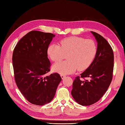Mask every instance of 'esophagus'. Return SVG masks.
<instances>
[{"mask_svg": "<svg viewBox=\"0 0 125 125\" xmlns=\"http://www.w3.org/2000/svg\"><path fill=\"white\" fill-rule=\"evenodd\" d=\"M61 77L62 79H64L65 77H66V75H64V74H61Z\"/></svg>", "mask_w": 125, "mask_h": 125, "instance_id": "esophagus-1", "label": "esophagus"}]
</instances>
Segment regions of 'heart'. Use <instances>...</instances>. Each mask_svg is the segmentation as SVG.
Returning <instances> with one entry per match:
<instances>
[{
	"instance_id": "b5f03b06",
	"label": "heart",
	"mask_w": 125,
	"mask_h": 125,
	"mask_svg": "<svg viewBox=\"0 0 125 125\" xmlns=\"http://www.w3.org/2000/svg\"><path fill=\"white\" fill-rule=\"evenodd\" d=\"M97 50L96 43L92 39L72 36L62 39L60 46L54 43L49 44L47 53L55 62L64 58L66 55L67 60L55 63L52 69L60 74H67L77 69L82 71L88 68L96 57Z\"/></svg>"
}]
</instances>
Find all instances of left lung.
<instances>
[{"mask_svg": "<svg viewBox=\"0 0 125 125\" xmlns=\"http://www.w3.org/2000/svg\"><path fill=\"white\" fill-rule=\"evenodd\" d=\"M97 42V50L92 64L75 78L71 94L82 106H90L100 100L108 88L113 76L114 56L110 44L101 35L91 31ZM86 78V80L83 79Z\"/></svg>", "mask_w": 125, "mask_h": 125, "instance_id": "obj_1", "label": "left lung"}]
</instances>
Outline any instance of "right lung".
Listing matches in <instances>:
<instances>
[{
    "mask_svg": "<svg viewBox=\"0 0 125 125\" xmlns=\"http://www.w3.org/2000/svg\"><path fill=\"white\" fill-rule=\"evenodd\" d=\"M54 37L52 33L31 31L20 39L13 51L17 86L28 101L35 105L50 102L62 80L57 73L45 76L51 66L47 48Z\"/></svg>",
    "mask_w": 125,
    "mask_h": 125,
    "instance_id": "right-lung-1",
    "label": "right lung"
}]
</instances>
